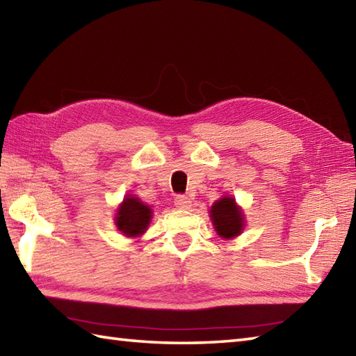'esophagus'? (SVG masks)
<instances>
[{
    "label": "esophagus",
    "mask_w": 356,
    "mask_h": 356,
    "mask_svg": "<svg viewBox=\"0 0 356 356\" xmlns=\"http://www.w3.org/2000/svg\"><path fill=\"white\" fill-rule=\"evenodd\" d=\"M174 205H176L179 210H186V208L191 205V200L186 196H177L176 199H174Z\"/></svg>",
    "instance_id": "obj_1"
}]
</instances>
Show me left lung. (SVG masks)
Here are the masks:
<instances>
[{
  "label": "left lung",
  "instance_id": "8db88e82",
  "mask_svg": "<svg viewBox=\"0 0 356 356\" xmlns=\"http://www.w3.org/2000/svg\"><path fill=\"white\" fill-rule=\"evenodd\" d=\"M211 224L222 239L232 241L242 234L245 228V214L233 196H222L210 208Z\"/></svg>",
  "mask_w": 356,
  "mask_h": 356
}]
</instances>
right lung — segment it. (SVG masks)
<instances>
[{
    "label": "right lung",
    "instance_id": "1",
    "mask_svg": "<svg viewBox=\"0 0 356 356\" xmlns=\"http://www.w3.org/2000/svg\"><path fill=\"white\" fill-rule=\"evenodd\" d=\"M152 219V208L146 205L145 202L134 196V194H128L122 200V204L117 207L114 214V224L118 232H120L124 238L137 239L142 234L146 233Z\"/></svg>",
    "mask_w": 356,
    "mask_h": 356
}]
</instances>
